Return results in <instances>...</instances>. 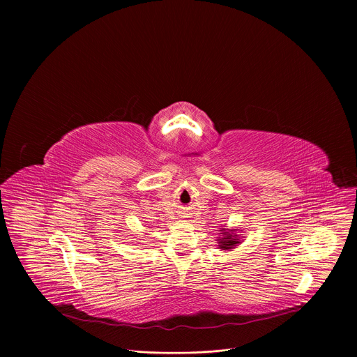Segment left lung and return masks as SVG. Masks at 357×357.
Returning <instances> with one entry per match:
<instances>
[{"label":"left lung","mask_w":357,"mask_h":357,"mask_svg":"<svg viewBox=\"0 0 357 357\" xmlns=\"http://www.w3.org/2000/svg\"><path fill=\"white\" fill-rule=\"evenodd\" d=\"M222 234H225V237L220 240V244H219L220 248L229 250V248H234V245L238 244L237 238H233L234 236H231V234H229V233H222Z\"/></svg>","instance_id":"1"}]
</instances>
